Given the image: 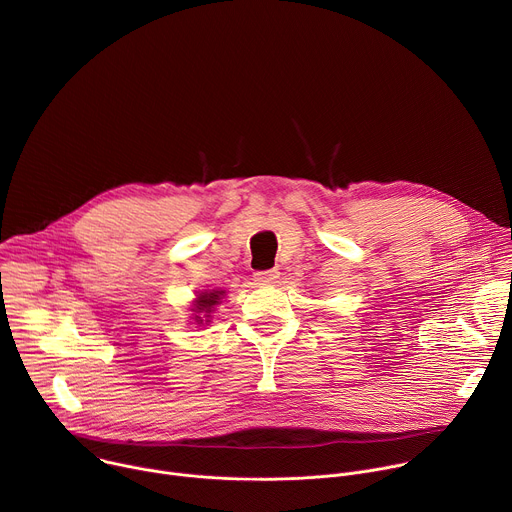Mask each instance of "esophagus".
Listing matches in <instances>:
<instances>
[{
    "label": "esophagus",
    "mask_w": 512,
    "mask_h": 512,
    "mask_svg": "<svg viewBox=\"0 0 512 512\" xmlns=\"http://www.w3.org/2000/svg\"><path fill=\"white\" fill-rule=\"evenodd\" d=\"M277 279H279V271H277V269H267V271H257V273H255V281L261 283V285L275 283Z\"/></svg>",
    "instance_id": "1"
}]
</instances>
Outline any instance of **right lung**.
<instances>
[{"mask_svg": "<svg viewBox=\"0 0 512 512\" xmlns=\"http://www.w3.org/2000/svg\"><path fill=\"white\" fill-rule=\"evenodd\" d=\"M227 296V291L223 287H216V289H204L198 291L196 298L192 300V324L196 326H208L212 320V314L216 310V306L223 302V298Z\"/></svg>", "mask_w": 512, "mask_h": 512, "instance_id": "right-lung-1", "label": "right lung"}]
</instances>
